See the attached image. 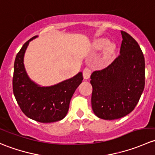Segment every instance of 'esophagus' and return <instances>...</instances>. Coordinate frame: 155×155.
Returning <instances> with one entry per match:
<instances>
[{"instance_id":"1","label":"esophagus","mask_w":155,"mask_h":155,"mask_svg":"<svg viewBox=\"0 0 155 155\" xmlns=\"http://www.w3.org/2000/svg\"><path fill=\"white\" fill-rule=\"evenodd\" d=\"M91 69L89 68H85L83 70V77L84 79H87L91 76Z\"/></svg>"}]
</instances>
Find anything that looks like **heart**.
<instances>
[{
    "label": "heart",
    "instance_id": "heart-1",
    "mask_svg": "<svg viewBox=\"0 0 155 155\" xmlns=\"http://www.w3.org/2000/svg\"><path fill=\"white\" fill-rule=\"evenodd\" d=\"M109 44V40L107 39H101L98 40L95 43L94 46L97 49H103L107 46L106 48V52H105V58L106 60H110L114 55L115 53V46L113 44H109L107 46V45Z\"/></svg>",
    "mask_w": 155,
    "mask_h": 155
}]
</instances>
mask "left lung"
<instances>
[{
	"instance_id": "obj_1",
	"label": "left lung",
	"mask_w": 155,
	"mask_h": 155,
	"mask_svg": "<svg viewBox=\"0 0 155 155\" xmlns=\"http://www.w3.org/2000/svg\"><path fill=\"white\" fill-rule=\"evenodd\" d=\"M120 54L109 66L91 75V106L98 118L114 120L132 112L145 87V58L138 43L125 31Z\"/></svg>"
}]
</instances>
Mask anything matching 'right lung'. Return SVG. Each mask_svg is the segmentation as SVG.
<instances>
[{
  "label": "right lung",
  "mask_w": 155,
  "mask_h": 155,
  "mask_svg": "<svg viewBox=\"0 0 155 155\" xmlns=\"http://www.w3.org/2000/svg\"><path fill=\"white\" fill-rule=\"evenodd\" d=\"M17 53L14 62L12 91L23 113L41 123H51L63 119L68 114L70 100L75 91L83 80L82 73L71 79L50 87H40L29 79L23 59L29 42Z\"/></svg>",
  "instance_id": "obj_1"
}]
</instances>
